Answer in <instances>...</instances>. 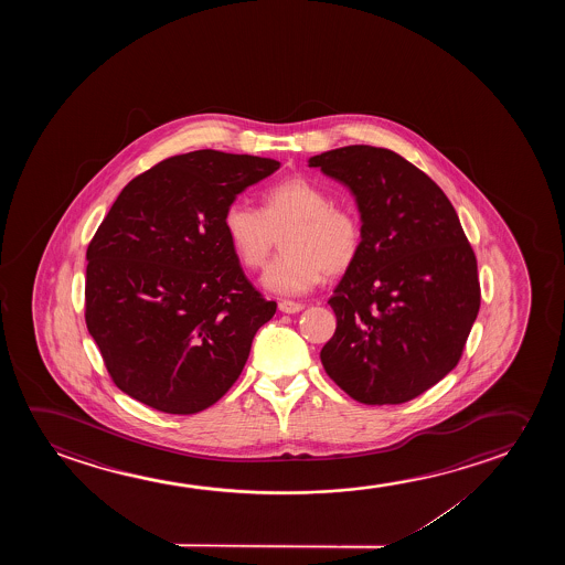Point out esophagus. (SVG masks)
I'll list each match as a JSON object with an SVG mask.
<instances>
[{"mask_svg": "<svg viewBox=\"0 0 565 565\" xmlns=\"http://www.w3.org/2000/svg\"><path fill=\"white\" fill-rule=\"evenodd\" d=\"M279 310L281 312H286V315H295V312H301L305 309V305L302 302L295 301H279L278 302Z\"/></svg>", "mask_w": 565, "mask_h": 565, "instance_id": "obj_1", "label": "esophagus"}]
</instances>
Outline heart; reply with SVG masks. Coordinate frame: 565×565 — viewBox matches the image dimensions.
<instances>
[{"mask_svg":"<svg viewBox=\"0 0 565 565\" xmlns=\"http://www.w3.org/2000/svg\"><path fill=\"white\" fill-rule=\"evenodd\" d=\"M281 231L284 253L263 276L264 286L278 295L305 294L326 274H345L363 248V222L355 210L332 204L322 186L302 175L268 186L260 210L245 202L225 209V237L248 270L263 268Z\"/></svg>","mask_w":565,"mask_h":565,"instance_id":"obj_1","label":"heart"}]
</instances>
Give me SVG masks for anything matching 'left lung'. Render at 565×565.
Instances as JSON below:
<instances>
[{
  "instance_id": "8db88e82",
  "label": "left lung",
  "mask_w": 565,
  "mask_h": 565,
  "mask_svg": "<svg viewBox=\"0 0 565 565\" xmlns=\"http://www.w3.org/2000/svg\"><path fill=\"white\" fill-rule=\"evenodd\" d=\"M310 168L355 194L363 248L328 305L335 333L324 371L364 405H399L438 384L463 355L480 284L456 210L440 186L387 148H335Z\"/></svg>"
}]
</instances>
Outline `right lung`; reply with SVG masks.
Returning a JSON list of instances; mask_svg holds the SVG:
<instances>
[{
    "label": "right lung",
    "mask_w": 565,
    "mask_h": 565,
    "mask_svg": "<svg viewBox=\"0 0 565 565\" xmlns=\"http://www.w3.org/2000/svg\"><path fill=\"white\" fill-rule=\"evenodd\" d=\"M196 150L140 173L86 248L85 320L121 392L194 415L239 379L276 302L248 281L224 232L237 194L278 170Z\"/></svg>",
    "instance_id": "1"
}]
</instances>
